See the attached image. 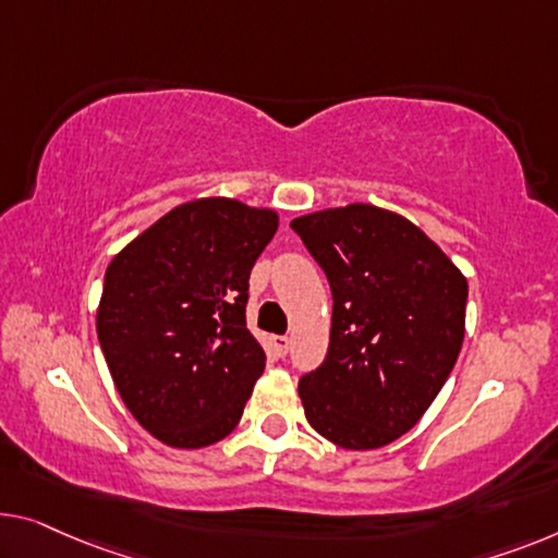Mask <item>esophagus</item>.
Instances as JSON below:
<instances>
[{
    "mask_svg": "<svg viewBox=\"0 0 558 558\" xmlns=\"http://www.w3.org/2000/svg\"><path fill=\"white\" fill-rule=\"evenodd\" d=\"M270 343H272V348H276V353L280 355V359H282V355H288V351H290V338L288 336H272Z\"/></svg>",
    "mask_w": 558,
    "mask_h": 558,
    "instance_id": "obj_1",
    "label": "esophagus"
}]
</instances>
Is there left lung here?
Wrapping results in <instances>:
<instances>
[{"mask_svg":"<svg viewBox=\"0 0 558 558\" xmlns=\"http://www.w3.org/2000/svg\"><path fill=\"white\" fill-rule=\"evenodd\" d=\"M330 282L328 355L298 384L305 418L348 451L411 430L461 353L469 282L403 215L328 207L290 222Z\"/></svg>","mask_w":558,"mask_h":558,"instance_id":"1","label":"left lung"}]
</instances>
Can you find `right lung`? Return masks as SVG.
I'll return each instance as SVG.
<instances>
[{
	"instance_id": "obj_1",
	"label": "right lung",
	"mask_w": 558,
	"mask_h": 558,
	"mask_svg": "<svg viewBox=\"0 0 558 558\" xmlns=\"http://www.w3.org/2000/svg\"><path fill=\"white\" fill-rule=\"evenodd\" d=\"M278 213L230 197L178 205L112 257L97 338L140 426L205 448L238 426L265 371L245 326L247 280Z\"/></svg>"
}]
</instances>
